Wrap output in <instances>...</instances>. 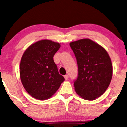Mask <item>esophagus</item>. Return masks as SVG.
<instances>
[{"label":"esophagus","mask_w":127,"mask_h":127,"mask_svg":"<svg viewBox=\"0 0 127 127\" xmlns=\"http://www.w3.org/2000/svg\"><path fill=\"white\" fill-rule=\"evenodd\" d=\"M64 78H65V80L68 79V75H67V74L65 75H64Z\"/></svg>","instance_id":"34e87169"}]
</instances>
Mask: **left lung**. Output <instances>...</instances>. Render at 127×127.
<instances>
[{"instance_id": "obj_1", "label": "left lung", "mask_w": 127, "mask_h": 127, "mask_svg": "<svg viewBox=\"0 0 127 127\" xmlns=\"http://www.w3.org/2000/svg\"><path fill=\"white\" fill-rule=\"evenodd\" d=\"M77 60L78 75L74 80L76 93L87 100H94L104 94L110 84L113 66L103 47L88 39L70 43Z\"/></svg>"}]
</instances>
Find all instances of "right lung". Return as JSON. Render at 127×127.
Wrapping results in <instances>:
<instances>
[{"label":"right lung","mask_w":127,"mask_h":127,"mask_svg":"<svg viewBox=\"0 0 127 127\" xmlns=\"http://www.w3.org/2000/svg\"><path fill=\"white\" fill-rule=\"evenodd\" d=\"M60 47L58 43L43 40L30 46L22 56L21 81L27 92L34 98H49L65 80L59 74L53 60L54 54Z\"/></svg>","instance_id":"obj_1"}]
</instances>
